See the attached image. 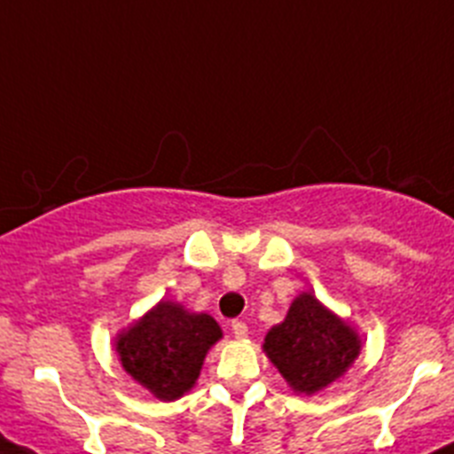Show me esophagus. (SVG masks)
<instances>
[{"instance_id": "obj_1", "label": "esophagus", "mask_w": 454, "mask_h": 454, "mask_svg": "<svg viewBox=\"0 0 454 454\" xmlns=\"http://www.w3.org/2000/svg\"><path fill=\"white\" fill-rule=\"evenodd\" d=\"M231 328H232V333H235V337H247L248 334V325L244 324V321H239V318H237V321H232L231 324Z\"/></svg>"}]
</instances>
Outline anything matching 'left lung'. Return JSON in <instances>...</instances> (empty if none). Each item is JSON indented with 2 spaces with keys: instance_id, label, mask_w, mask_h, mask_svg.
Segmentation results:
<instances>
[{
  "instance_id": "1",
  "label": "left lung",
  "mask_w": 454,
  "mask_h": 454,
  "mask_svg": "<svg viewBox=\"0 0 454 454\" xmlns=\"http://www.w3.org/2000/svg\"><path fill=\"white\" fill-rule=\"evenodd\" d=\"M264 350L294 389L317 394L353 364L359 339L312 294H301L283 324L269 330Z\"/></svg>"
}]
</instances>
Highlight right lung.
<instances>
[{
    "label": "right lung",
    "instance_id": "add662e5",
    "mask_svg": "<svg viewBox=\"0 0 454 454\" xmlns=\"http://www.w3.org/2000/svg\"><path fill=\"white\" fill-rule=\"evenodd\" d=\"M222 328L207 314H190L176 303L162 301L120 334L117 353L126 373L162 400L181 398L201 373L203 357Z\"/></svg>",
    "mask_w": 454,
    "mask_h": 454
}]
</instances>
